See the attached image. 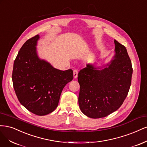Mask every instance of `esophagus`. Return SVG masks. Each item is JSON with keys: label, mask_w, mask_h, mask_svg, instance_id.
Segmentation results:
<instances>
[{"label": "esophagus", "mask_w": 147, "mask_h": 147, "mask_svg": "<svg viewBox=\"0 0 147 147\" xmlns=\"http://www.w3.org/2000/svg\"><path fill=\"white\" fill-rule=\"evenodd\" d=\"M78 69H74L73 71V76L74 78H78Z\"/></svg>", "instance_id": "esophagus-1"}]
</instances>
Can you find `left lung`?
I'll list each match as a JSON object with an SVG mask.
<instances>
[{
	"mask_svg": "<svg viewBox=\"0 0 147 147\" xmlns=\"http://www.w3.org/2000/svg\"><path fill=\"white\" fill-rule=\"evenodd\" d=\"M114 43L115 54L105 68L88 64L78 73L79 107L90 118L105 117L115 112L129 92L132 74L131 61L125 46L115 40Z\"/></svg>",
	"mask_w": 147,
	"mask_h": 147,
	"instance_id": "obj_1",
	"label": "left lung"
}]
</instances>
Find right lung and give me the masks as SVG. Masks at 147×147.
I'll return each instance as SVG.
<instances>
[{"instance_id":"obj_1","label":"right lung","mask_w":147,"mask_h":147,"mask_svg":"<svg viewBox=\"0 0 147 147\" xmlns=\"http://www.w3.org/2000/svg\"><path fill=\"white\" fill-rule=\"evenodd\" d=\"M37 35L26 41L14 61L12 80L19 101L28 111L45 115L57 107L64 87L73 79L72 69L54 68L40 59L36 46Z\"/></svg>"}]
</instances>
